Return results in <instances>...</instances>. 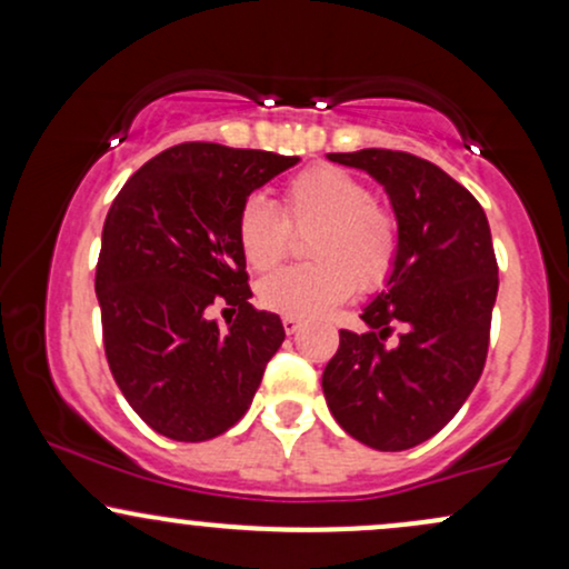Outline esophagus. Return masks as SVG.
I'll list each match as a JSON object with an SVG mask.
<instances>
[{"label": "esophagus", "instance_id": "esophagus-1", "mask_svg": "<svg viewBox=\"0 0 569 569\" xmlns=\"http://www.w3.org/2000/svg\"><path fill=\"white\" fill-rule=\"evenodd\" d=\"M280 321H283V329L289 331V335H293V331L299 329V323H302L297 316H283V318H280Z\"/></svg>", "mask_w": 569, "mask_h": 569}]
</instances>
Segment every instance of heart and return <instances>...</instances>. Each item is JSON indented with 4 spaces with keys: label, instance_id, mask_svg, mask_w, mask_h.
Listing matches in <instances>:
<instances>
[{
    "label": "heart",
    "instance_id": "b5f03b06",
    "mask_svg": "<svg viewBox=\"0 0 569 569\" xmlns=\"http://www.w3.org/2000/svg\"><path fill=\"white\" fill-rule=\"evenodd\" d=\"M286 217L251 194L238 211V246L253 270H270L289 253L293 232L318 230L316 264L283 267L259 283V302L283 316H321L352 291L388 280L398 257V221L367 181L335 166H312L283 189Z\"/></svg>",
    "mask_w": 569,
    "mask_h": 569
}]
</instances>
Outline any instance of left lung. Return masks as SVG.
<instances>
[{
  "label": "left lung",
  "mask_w": 569,
  "mask_h": 569,
  "mask_svg": "<svg viewBox=\"0 0 569 569\" xmlns=\"http://www.w3.org/2000/svg\"><path fill=\"white\" fill-rule=\"evenodd\" d=\"M329 160L385 187L398 257L385 289L363 307L369 331H339L323 396L352 439L401 452L439 433L479 382L498 297L492 234L479 200L433 162L393 149L331 152ZM396 322L405 331L388 346Z\"/></svg>",
  "instance_id": "obj_1"
}]
</instances>
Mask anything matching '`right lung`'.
Wrapping results in <instances>:
<instances>
[{
	"label": "right lung",
	"mask_w": 569,
	"mask_h": 569,
	"mask_svg": "<svg viewBox=\"0 0 569 569\" xmlns=\"http://www.w3.org/2000/svg\"><path fill=\"white\" fill-rule=\"evenodd\" d=\"M299 158L187 141L128 179L103 221L96 264L103 348L126 401L173 441H208L251 407L283 345L276 312L248 297L238 211ZM239 307L219 330L207 307Z\"/></svg>",
	"instance_id": "1"
}]
</instances>
